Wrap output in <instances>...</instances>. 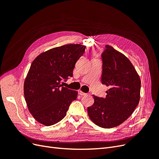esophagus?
<instances>
[{
    "label": "esophagus",
    "instance_id": "obj_1",
    "mask_svg": "<svg viewBox=\"0 0 159 159\" xmlns=\"http://www.w3.org/2000/svg\"><path fill=\"white\" fill-rule=\"evenodd\" d=\"M78 93H79V95H82V96H84V95H88V93H84V92H82V91H81V90H79V91H78Z\"/></svg>",
    "mask_w": 159,
    "mask_h": 159
}]
</instances>
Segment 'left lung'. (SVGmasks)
<instances>
[{
    "label": "left lung",
    "mask_w": 159,
    "mask_h": 159,
    "mask_svg": "<svg viewBox=\"0 0 159 159\" xmlns=\"http://www.w3.org/2000/svg\"><path fill=\"white\" fill-rule=\"evenodd\" d=\"M102 83L109 87L105 98L93 95L94 103L88 108L89 118L97 125L113 128L131 116L140 100L141 80L127 57L105 46L102 54Z\"/></svg>",
    "instance_id": "1"
}]
</instances>
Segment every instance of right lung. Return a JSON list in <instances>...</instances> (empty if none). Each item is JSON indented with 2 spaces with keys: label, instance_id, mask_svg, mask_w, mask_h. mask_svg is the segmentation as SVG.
Segmentation results:
<instances>
[{
  "label": "right lung",
  "instance_id": "add662e5",
  "mask_svg": "<svg viewBox=\"0 0 159 159\" xmlns=\"http://www.w3.org/2000/svg\"><path fill=\"white\" fill-rule=\"evenodd\" d=\"M85 47L67 44L37 56L24 84L28 110L37 121L50 126L60 121L78 97L76 91L63 87L61 81L73 76V70Z\"/></svg>",
  "mask_w": 159,
  "mask_h": 159
}]
</instances>
